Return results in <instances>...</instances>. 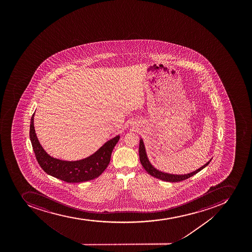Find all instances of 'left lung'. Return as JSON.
Masks as SVG:
<instances>
[{
	"instance_id": "left-lung-1",
	"label": "left lung",
	"mask_w": 252,
	"mask_h": 252,
	"mask_svg": "<svg viewBox=\"0 0 252 252\" xmlns=\"http://www.w3.org/2000/svg\"><path fill=\"white\" fill-rule=\"evenodd\" d=\"M139 158H140V162L143 165V168H144L148 174L151 176H154L156 178L161 180V181H167V182H179V181H185L186 179L190 178L191 176L196 175L197 172H200L203 168H205L209 163H210V159L209 162L205 163L204 166L200 167L198 169L196 170L195 172H191V173L185 174V175H174V174L166 173V172H161L158 170L156 169V167L152 166V163H150L149 159L147 158V152L145 149L144 143L142 138L139 142Z\"/></svg>"
}]
</instances>
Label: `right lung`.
<instances>
[{"mask_svg":"<svg viewBox=\"0 0 252 252\" xmlns=\"http://www.w3.org/2000/svg\"><path fill=\"white\" fill-rule=\"evenodd\" d=\"M33 116L30 126V138L38 164L50 176L67 183H80L91 181L100 176L106 169L111 158L112 152L120 136L108 141L94 154L76 161L61 160L53 158L42 148L36 136L33 126Z\"/></svg>","mask_w":252,"mask_h":252,"instance_id":"obj_1","label":"right lung"}]
</instances>
